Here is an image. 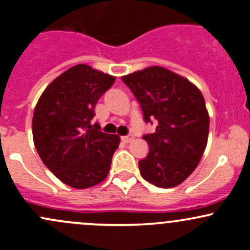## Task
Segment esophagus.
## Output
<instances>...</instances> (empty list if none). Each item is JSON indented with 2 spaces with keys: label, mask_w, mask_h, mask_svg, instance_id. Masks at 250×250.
<instances>
[{
  "label": "esophagus",
  "mask_w": 250,
  "mask_h": 250,
  "mask_svg": "<svg viewBox=\"0 0 250 250\" xmlns=\"http://www.w3.org/2000/svg\"><path fill=\"white\" fill-rule=\"evenodd\" d=\"M122 141L123 143H125V144H128V143H130V141H133V139H134V136L133 135H125V136H122Z\"/></svg>",
  "instance_id": "1"
}]
</instances>
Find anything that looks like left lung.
<instances>
[{
	"label": "left lung",
	"instance_id": "8db88e82",
	"mask_svg": "<svg viewBox=\"0 0 250 250\" xmlns=\"http://www.w3.org/2000/svg\"><path fill=\"white\" fill-rule=\"evenodd\" d=\"M141 105L147 123L156 118V132L144 140L149 146L139 162L144 180L172 188L198 167L207 145L209 116L202 93L188 79L159 65L123 75Z\"/></svg>",
	"mask_w": 250,
	"mask_h": 250
}]
</instances>
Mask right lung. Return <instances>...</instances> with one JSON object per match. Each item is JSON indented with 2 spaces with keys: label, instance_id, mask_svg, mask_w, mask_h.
Returning a JSON list of instances; mask_svg holds the SVG:
<instances>
[{
  "label": "right lung",
  "instance_id": "add662e5",
  "mask_svg": "<svg viewBox=\"0 0 250 250\" xmlns=\"http://www.w3.org/2000/svg\"><path fill=\"white\" fill-rule=\"evenodd\" d=\"M116 78L77 64L44 90L32 118L33 143L45 167L64 185L86 189L106 178L120 136L91 125L94 106Z\"/></svg>",
  "mask_w": 250,
  "mask_h": 250
}]
</instances>
